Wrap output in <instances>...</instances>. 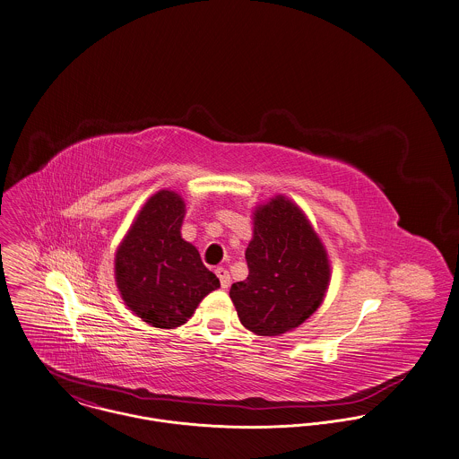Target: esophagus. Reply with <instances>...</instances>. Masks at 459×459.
Masks as SVG:
<instances>
[{
	"label": "esophagus",
	"instance_id": "1",
	"mask_svg": "<svg viewBox=\"0 0 459 459\" xmlns=\"http://www.w3.org/2000/svg\"><path fill=\"white\" fill-rule=\"evenodd\" d=\"M216 276L220 278V285H221V289H229V285H230V274H229V271L225 269V267H216Z\"/></svg>",
	"mask_w": 459,
	"mask_h": 459
}]
</instances>
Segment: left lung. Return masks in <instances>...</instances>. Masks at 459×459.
Wrapping results in <instances>:
<instances>
[{
  "instance_id": "8db88e82",
  "label": "left lung",
  "mask_w": 459,
  "mask_h": 459,
  "mask_svg": "<svg viewBox=\"0 0 459 459\" xmlns=\"http://www.w3.org/2000/svg\"><path fill=\"white\" fill-rule=\"evenodd\" d=\"M248 278L230 287L241 324L258 336H278L301 325L322 305L331 265L299 205L276 195L254 211L247 248Z\"/></svg>"
}]
</instances>
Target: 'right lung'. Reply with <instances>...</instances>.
<instances>
[{"mask_svg": "<svg viewBox=\"0 0 459 459\" xmlns=\"http://www.w3.org/2000/svg\"><path fill=\"white\" fill-rule=\"evenodd\" d=\"M185 211L179 194L156 192L139 211L114 258L116 285L125 305L160 329L183 325L220 287L197 248L181 238Z\"/></svg>", "mask_w": 459, "mask_h": 459, "instance_id": "add662e5", "label": "right lung"}]
</instances>
